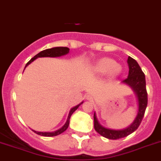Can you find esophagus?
I'll return each instance as SVG.
<instances>
[{"label": "esophagus", "instance_id": "34e87169", "mask_svg": "<svg viewBox=\"0 0 161 161\" xmlns=\"http://www.w3.org/2000/svg\"><path fill=\"white\" fill-rule=\"evenodd\" d=\"M86 99L88 100H93L94 98H93V96H92V95H88V96H86Z\"/></svg>", "mask_w": 161, "mask_h": 161}]
</instances>
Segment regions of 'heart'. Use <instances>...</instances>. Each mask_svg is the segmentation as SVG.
I'll list each match as a JSON object with an SVG mask.
<instances>
[{"mask_svg": "<svg viewBox=\"0 0 161 161\" xmlns=\"http://www.w3.org/2000/svg\"><path fill=\"white\" fill-rule=\"evenodd\" d=\"M93 70L98 75H104L108 73L110 77H116L121 73V68L116 63L114 60L108 57H103L98 60L93 66Z\"/></svg>", "mask_w": 161, "mask_h": 161, "instance_id": "heart-1", "label": "heart"}]
</instances>
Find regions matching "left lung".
<instances>
[{
	"mask_svg": "<svg viewBox=\"0 0 161 161\" xmlns=\"http://www.w3.org/2000/svg\"><path fill=\"white\" fill-rule=\"evenodd\" d=\"M127 63L129 65V75L127 79L123 80V83L129 85L134 90L136 95L138 104H139V110L137 114L135 121H133L130 126L123 130H111L107 129L100 125L97 118L96 113L94 114V128L97 133L104 138L108 139H118L128 136L132 134L134 131L138 129L140 125L143 116L145 114L147 105V93L146 89V80L145 75L142 72V69L135 59L129 57L127 60Z\"/></svg>",
	"mask_w": 161,
	"mask_h": 161,
	"instance_id": "1",
	"label": "left lung"
}]
</instances>
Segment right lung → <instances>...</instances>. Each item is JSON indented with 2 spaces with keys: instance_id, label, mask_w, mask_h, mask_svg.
<instances>
[{
  "instance_id": "right-lung-1",
  "label": "right lung",
  "mask_w": 161,
  "mask_h": 161,
  "mask_svg": "<svg viewBox=\"0 0 161 161\" xmlns=\"http://www.w3.org/2000/svg\"><path fill=\"white\" fill-rule=\"evenodd\" d=\"M69 48L67 47H52V48H48V49H45V50H43L41 51L40 53H39L38 54H36L34 57H32L31 59L26 63V68L29 64H31L33 61L36 59V58H38V57H61V56H64V55H66L67 53H69ZM83 102H82L81 104H78L77 106L75 107L72 108L70 109L69 113V115H68V117H67V120H66V122H65V125L61 127V129L57 130L54 131V132H38V131H34L36 134L39 135H42V136H45V137H53V136H57V135H60L61 133H63L64 131L66 130V129L68 128L69 126V118H70L71 115L73 114V113L75 111V110L82 104Z\"/></svg>"
}]
</instances>
